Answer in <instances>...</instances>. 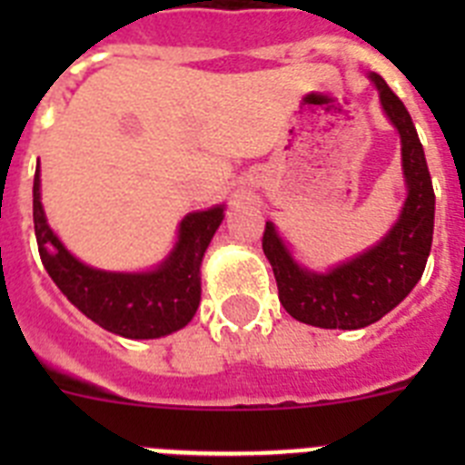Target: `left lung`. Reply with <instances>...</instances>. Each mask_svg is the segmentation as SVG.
Here are the masks:
<instances>
[{"label": "left lung", "mask_w": 465, "mask_h": 465, "mask_svg": "<svg viewBox=\"0 0 465 465\" xmlns=\"http://www.w3.org/2000/svg\"><path fill=\"white\" fill-rule=\"evenodd\" d=\"M371 81L380 90L381 109L401 134L408 200L393 228L368 252L328 272L300 268L270 221L262 232V252L277 279L279 302L293 319L316 328L356 331L380 322L417 286L433 242L435 193L424 146L398 94L380 74L372 72Z\"/></svg>", "instance_id": "obj_1"}]
</instances>
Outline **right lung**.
I'll return each instance as SVG.
<instances>
[{"mask_svg": "<svg viewBox=\"0 0 465 465\" xmlns=\"http://www.w3.org/2000/svg\"><path fill=\"white\" fill-rule=\"evenodd\" d=\"M35 235L39 256L55 286L104 331L130 340H153L186 326L200 305V265L223 204L193 212L179 225V242L151 272L94 270L64 249L41 207L39 165L35 174Z\"/></svg>", "mask_w": 465, "mask_h": 465, "instance_id": "1", "label": "right lung"}]
</instances>
